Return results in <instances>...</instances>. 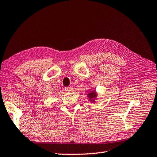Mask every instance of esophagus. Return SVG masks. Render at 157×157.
Returning a JSON list of instances; mask_svg holds the SVG:
<instances>
[{
	"label": "esophagus",
	"instance_id": "34e87169",
	"mask_svg": "<svg viewBox=\"0 0 157 157\" xmlns=\"http://www.w3.org/2000/svg\"><path fill=\"white\" fill-rule=\"evenodd\" d=\"M64 90L67 92H70L73 90V88L71 86H68V87H65L64 88Z\"/></svg>",
	"mask_w": 157,
	"mask_h": 157
}]
</instances>
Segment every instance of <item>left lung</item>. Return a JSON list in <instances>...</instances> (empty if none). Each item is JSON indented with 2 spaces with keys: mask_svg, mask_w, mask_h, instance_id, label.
I'll list each match as a JSON object with an SVG mask.
<instances>
[{
  "mask_svg": "<svg viewBox=\"0 0 157 157\" xmlns=\"http://www.w3.org/2000/svg\"><path fill=\"white\" fill-rule=\"evenodd\" d=\"M88 97L89 99H90V101H93V102H94V99H95L97 97V94L96 93H95L94 91H92L90 93H88Z\"/></svg>",
  "mask_w": 157,
  "mask_h": 157,
  "instance_id": "left-lung-1",
  "label": "left lung"
}]
</instances>
